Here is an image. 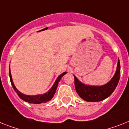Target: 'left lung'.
Listing matches in <instances>:
<instances>
[{"label":"left lung","mask_w":129,"mask_h":129,"mask_svg":"<svg viewBox=\"0 0 129 129\" xmlns=\"http://www.w3.org/2000/svg\"><path fill=\"white\" fill-rule=\"evenodd\" d=\"M121 67L119 59H118L117 67L115 75L107 84L100 86L86 85L78 80L74 75L75 89L79 96L84 100L90 102H100L107 98L113 92L119 81Z\"/></svg>","instance_id":"1"}]
</instances>
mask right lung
I'll return each mask as SVG.
<instances>
[{
	"label": "right lung",
	"mask_w": 129,
	"mask_h": 129,
	"mask_svg": "<svg viewBox=\"0 0 129 129\" xmlns=\"http://www.w3.org/2000/svg\"><path fill=\"white\" fill-rule=\"evenodd\" d=\"M67 74V72H64L60 74L59 76L57 77V80H55L54 84L53 85L51 88H50V90L48 91H47L46 93H43V94H39V95H25L24 93H21L19 90H18L16 86H14V84L12 80V78L11 75V72H10V69L9 68V75H10V82L11 84L13 87L14 91L18 93V95L20 97V98L23 100L24 101L26 102H28L29 104H42V103H46V102H49L53 98L54 95H55V91L57 90V86H58V82H60L61 78Z\"/></svg>",
	"instance_id": "add662e5"
}]
</instances>
